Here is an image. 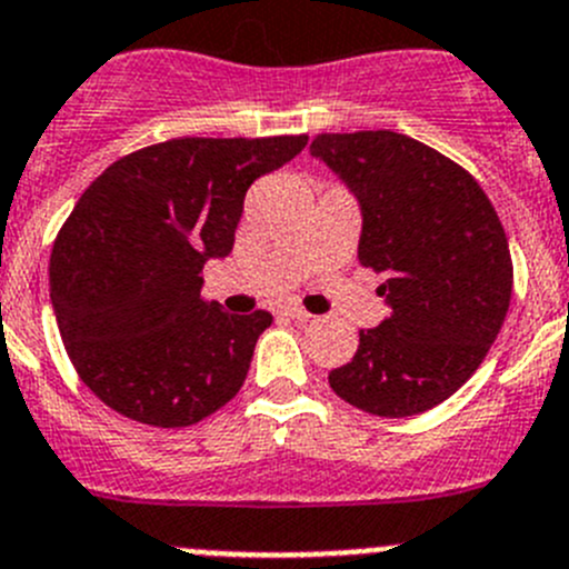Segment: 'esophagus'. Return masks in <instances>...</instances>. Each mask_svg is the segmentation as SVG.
I'll list each match as a JSON object with an SVG mask.
<instances>
[{"label":"esophagus","instance_id":"esophagus-1","mask_svg":"<svg viewBox=\"0 0 569 569\" xmlns=\"http://www.w3.org/2000/svg\"><path fill=\"white\" fill-rule=\"evenodd\" d=\"M281 313L288 316V319H293V321H310V319H313V316H310L308 310H301L299 305H288V308H281Z\"/></svg>","mask_w":569,"mask_h":569}]
</instances>
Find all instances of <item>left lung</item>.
I'll list each match as a JSON object with an SVG mask.
<instances>
[{
    "label": "left lung",
    "mask_w": 569,
    "mask_h": 569,
    "mask_svg": "<svg viewBox=\"0 0 569 569\" xmlns=\"http://www.w3.org/2000/svg\"><path fill=\"white\" fill-rule=\"evenodd\" d=\"M310 153L359 199V261L390 305L330 387L365 413H425L479 370L505 325L512 261L499 213L461 164L405 133H319Z\"/></svg>",
    "instance_id": "obj_1"
}]
</instances>
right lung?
<instances>
[{
    "mask_svg": "<svg viewBox=\"0 0 569 569\" xmlns=\"http://www.w3.org/2000/svg\"><path fill=\"white\" fill-rule=\"evenodd\" d=\"M305 144V133L184 136L90 182L53 241L50 301L79 379L110 410L190 427L239 393L273 316L204 301V261L233 250L250 184Z\"/></svg>",
    "mask_w": 569,
    "mask_h": 569,
    "instance_id": "add662e5",
    "label": "right lung"
}]
</instances>
